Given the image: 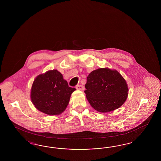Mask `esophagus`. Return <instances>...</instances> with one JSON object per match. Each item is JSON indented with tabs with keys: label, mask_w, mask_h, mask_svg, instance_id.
<instances>
[{
	"label": "esophagus",
	"mask_w": 161,
	"mask_h": 161,
	"mask_svg": "<svg viewBox=\"0 0 161 161\" xmlns=\"http://www.w3.org/2000/svg\"><path fill=\"white\" fill-rule=\"evenodd\" d=\"M76 88L78 90H81V91H83L84 90V86L83 85H77L76 86Z\"/></svg>",
	"instance_id": "obj_1"
}]
</instances>
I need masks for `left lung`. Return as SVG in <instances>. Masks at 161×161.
I'll list each match as a JSON object with an SVG mask.
<instances>
[{
    "label": "left lung",
    "instance_id": "8db88e82",
    "mask_svg": "<svg viewBox=\"0 0 161 161\" xmlns=\"http://www.w3.org/2000/svg\"><path fill=\"white\" fill-rule=\"evenodd\" d=\"M84 93L93 108L99 112H112L126 100L129 89L126 80L117 71L98 68L89 74Z\"/></svg>",
    "mask_w": 161,
    "mask_h": 161
}]
</instances>
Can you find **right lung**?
I'll list each match as a JSON object with an SVG mask.
<instances>
[{"mask_svg": "<svg viewBox=\"0 0 161 161\" xmlns=\"http://www.w3.org/2000/svg\"><path fill=\"white\" fill-rule=\"evenodd\" d=\"M76 89L68 86L57 69L38 75L32 84L31 98L35 107L48 115H58L67 107L71 94Z\"/></svg>", "mask_w": 161, "mask_h": 161, "instance_id": "right-lung-1", "label": "right lung"}]
</instances>
